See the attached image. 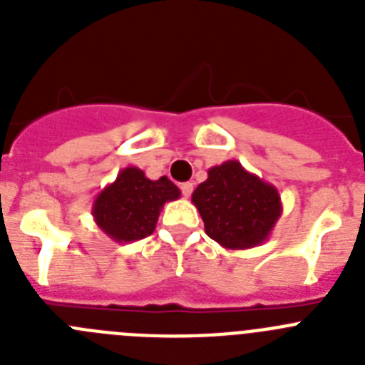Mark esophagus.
Instances as JSON below:
<instances>
[{"instance_id":"34e87169","label":"esophagus","mask_w":365,"mask_h":365,"mask_svg":"<svg viewBox=\"0 0 365 365\" xmlns=\"http://www.w3.org/2000/svg\"><path fill=\"white\" fill-rule=\"evenodd\" d=\"M180 192H182V195H185V197H190L193 192L192 182H182V185H180Z\"/></svg>"}]
</instances>
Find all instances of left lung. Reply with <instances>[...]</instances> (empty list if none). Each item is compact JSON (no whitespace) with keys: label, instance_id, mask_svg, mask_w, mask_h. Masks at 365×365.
<instances>
[{"label":"left lung","instance_id":"left-lung-1","mask_svg":"<svg viewBox=\"0 0 365 365\" xmlns=\"http://www.w3.org/2000/svg\"><path fill=\"white\" fill-rule=\"evenodd\" d=\"M205 232L227 250H247L265 243L283 205L278 188L247 172L240 160L212 166L208 179L192 193Z\"/></svg>","mask_w":365,"mask_h":365}]
</instances>
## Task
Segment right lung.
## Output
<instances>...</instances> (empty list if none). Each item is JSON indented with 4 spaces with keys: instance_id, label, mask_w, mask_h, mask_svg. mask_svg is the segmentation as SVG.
Masks as SVG:
<instances>
[{
    "instance_id": "obj_1",
    "label": "right lung",
    "mask_w": 365,
    "mask_h": 365,
    "mask_svg": "<svg viewBox=\"0 0 365 365\" xmlns=\"http://www.w3.org/2000/svg\"><path fill=\"white\" fill-rule=\"evenodd\" d=\"M179 197L180 190L166 175L151 180L140 168L128 166L96 195L91 214L115 243H133L153 234L164 205Z\"/></svg>"
}]
</instances>
